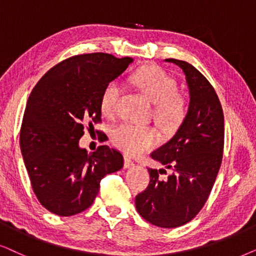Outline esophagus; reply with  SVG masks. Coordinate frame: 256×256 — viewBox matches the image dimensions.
<instances>
[{
  "mask_svg": "<svg viewBox=\"0 0 256 256\" xmlns=\"http://www.w3.org/2000/svg\"><path fill=\"white\" fill-rule=\"evenodd\" d=\"M134 160H131L130 158H126V156H125V159H124V168H131V166H134Z\"/></svg>",
  "mask_w": 256,
  "mask_h": 256,
  "instance_id": "obj_1",
  "label": "esophagus"
}]
</instances>
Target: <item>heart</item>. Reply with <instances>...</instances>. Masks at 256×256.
<instances>
[{"label": "heart", "instance_id": "heart-1", "mask_svg": "<svg viewBox=\"0 0 256 256\" xmlns=\"http://www.w3.org/2000/svg\"><path fill=\"white\" fill-rule=\"evenodd\" d=\"M132 83L154 105L156 117L166 130H173L182 124L186 116L185 100L176 94V82L156 66H146L131 77ZM122 86L117 80L105 85L100 94V110L105 116L114 114ZM112 139L118 148L126 154L137 156L154 148L159 134L151 126H139L131 122H122L112 131Z\"/></svg>", "mask_w": 256, "mask_h": 256}]
</instances>
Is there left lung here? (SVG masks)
I'll return each mask as SVG.
<instances>
[{"mask_svg": "<svg viewBox=\"0 0 256 256\" xmlns=\"http://www.w3.org/2000/svg\"><path fill=\"white\" fill-rule=\"evenodd\" d=\"M182 69L190 106L171 140L151 156L166 168H148L150 184L136 196V208L150 224L176 228L190 222L208 199L222 162L224 111L214 88L192 64L168 58ZM166 169L172 173L168 177Z\"/></svg>", "mask_w": 256, "mask_h": 256, "instance_id": "1", "label": "left lung"}]
</instances>
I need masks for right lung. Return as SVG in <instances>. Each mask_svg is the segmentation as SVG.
Wrapping results in <instances>:
<instances>
[{
    "label": "right lung",
    "mask_w": 256,
    "mask_h": 256,
    "mask_svg": "<svg viewBox=\"0 0 256 256\" xmlns=\"http://www.w3.org/2000/svg\"><path fill=\"white\" fill-rule=\"evenodd\" d=\"M132 62L104 52L77 54L51 68L32 88L20 145L34 193L49 212L60 216L83 212L96 199L100 180L124 165L117 150L102 145L88 153L78 142L85 124L91 128L102 122L105 85Z\"/></svg>",
    "instance_id": "right-lung-1"
}]
</instances>
